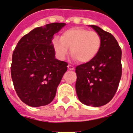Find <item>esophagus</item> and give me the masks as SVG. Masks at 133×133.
<instances>
[{
	"label": "esophagus",
	"mask_w": 133,
	"mask_h": 133,
	"mask_svg": "<svg viewBox=\"0 0 133 133\" xmlns=\"http://www.w3.org/2000/svg\"><path fill=\"white\" fill-rule=\"evenodd\" d=\"M68 68L70 70H72V71L74 70V68L72 65H68Z\"/></svg>",
	"instance_id": "esophagus-1"
}]
</instances>
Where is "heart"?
Segmentation results:
<instances>
[{"label": "heart", "mask_w": 133, "mask_h": 133, "mask_svg": "<svg viewBox=\"0 0 133 133\" xmlns=\"http://www.w3.org/2000/svg\"><path fill=\"white\" fill-rule=\"evenodd\" d=\"M101 38L97 32L75 27L63 32L61 38L55 36L52 43L56 55L63 60L70 53L74 60L89 63L93 60L101 47Z\"/></svg>", "instance_id": "obj_1"}]
</instances>
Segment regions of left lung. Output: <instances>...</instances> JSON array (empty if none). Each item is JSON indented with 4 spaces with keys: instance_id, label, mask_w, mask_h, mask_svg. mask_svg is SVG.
Here are the masks:
<instances>
[{
    "instance_id": "left-lung-1",
    "label": "left lung",
    "mask_w": 133,
    "mask_h": 133,
    "mask_svg": "<svg viewBox=\"0 0 133 133\" xmlns=\"http://www.w3.org/2000/svg\"><path fill=\"white\" fill-rule=\"evenodd\" d=\"M101 38V47L94 59L78 65L76 91L86 105L100 107L114 97L122 76V50L114 36L95 25H89Z\"/></svg>"
}]
</instances>
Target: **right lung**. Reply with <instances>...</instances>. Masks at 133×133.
Masks as SVG:
<instances>
[{
	"mask_svg": "<svg viewBox=\"0 0 133 133\" xmlns=\"http://www.w3.org/2000/svg\"><path fill=\"white\" fill-rule=\"evenodd\" d=\"M66 25L53 23L38 27L20 39L13 53L11 73L17 94L31 107L49 104L68 69L55 58L53 36Z\"/></svg>",
	"mask_w": 133,
	"mask_h": 133,
	"instance_id": "add662e5",
	"label": "right lung"
}]
</instances>
